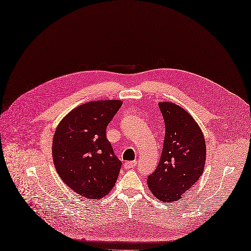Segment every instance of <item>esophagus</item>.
<instances>
[{"label":"esophagus","mask_w":251,"mask_h":251,"mask_svg":"<svg viewBox=\"0 0 251 251\" xmlns=\"http://www.w3.org/2000/svg\"><path fill=\"white\" fill-rule=\"evenodd\" d=\"M137 164V160H134V161H128L126 163V168H133L136 166Z\"/></svg>","instance_id":"34e87169"}]
</instances>
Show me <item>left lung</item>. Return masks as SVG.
Segmentation results:
<instances>
[{
    "label": "left lung",
    "mask_w": 251,
    "mask_h": 251,
    "mask_svg": "<svg viewBox=\"0 0 251 251\" xmlns=\"http://www.w3.org/2000/svg\"><path fill=\"white\" fill-rule=\"evenodd\" d=\"M165 123V138L158 167L148 177L152 195L174 202L201 176L206 157L201 128L188 112L170 101H160Z\"/></svg>",
    "instance_id": "left-lung-1"
}]
</instances>
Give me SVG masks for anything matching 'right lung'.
Returning a JSON list of instances; mask_svg holds the SVG:
<instances>
[{
	"label": "right lung",
	"mask_w": 251,
	"mask_h": 251,
	"mask_svg": "<svg viewBox=\"0 0 251 251\" xmlns=\"http://www.w3.org/2000/svg\"><path fill=\"white\" fill-rule=\"evenodd\" d=\"M123 101L85 102L66 114L53 138L51 154L59 176L86 200H100L113 189L122 162L114 154L106 129Z\"/></svg>",
	"instance_id": "1"
}]
</instances>
